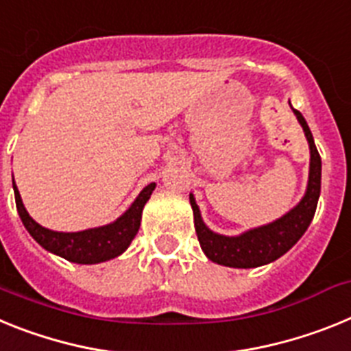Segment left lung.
<instances>
[{
	"label": "left lung",
	"mask_w": 351,
	"mask_h": 351,
	"mask_svg": "<svg viewBox=\"0 0 351 351\" xmlns=\"http://www.w3.org/2000/svg\"><path fill=\"white\" fill-rule=\"evenodd\" d=\"M289 108H291V104H289ZM291 111L306 134L311 158L306 193H304L302 199L298 201L289 212H286L282 217L276 219L274 222L251 228V230L234 234V237H228V234L215 233L206 226L201 217L196 197L194 194H189L197 240H199V245L206 258L213 263L233 268H256L272 263L302 239V234L306 233L311 221L315 217L319 191H322V158L316 150L315 139H313L306 118L297 109L291 108Z\"/></svg>",
	"instance_id": "obj_1"
}]
</instances>
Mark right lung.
Wrapping results in <instances>:
<instances>
[{"mask_svg":"<svg viewBox=\"0 0 351 351\" xmlns=\"http://www.w3.org/2000/svg\"><path fill=\"white\" fill-rule=\"evenodd\" d=\"M154 189L155 184L146 185L139 193V196L132 201V205L125 210L117 221L109 222L106 226L65 233V231H53L40 226L35 219H32L28 210L24 208L19 189L14 182L17 212H19L21 221L33 237V240L38 245H42L45 251L79 265L102 263V261L112 260V258H117L121 252L127 251L134 237L138 234L139 226H141L143 208H145L146 201L150 199Z\"/></svg>","mask_w":351,"mask_h":351,"instance_id":"obj_1","label":"right lung"}]
</instances>
